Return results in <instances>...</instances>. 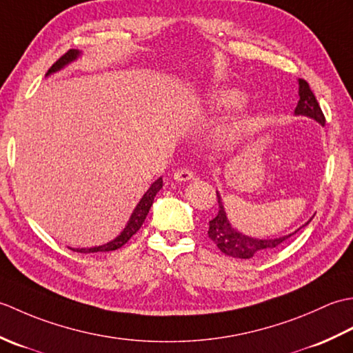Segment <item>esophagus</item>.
<instances>
[{
	"label": "esophagus",
	"instance_id": "esophagus-1",
	"mask_svg": "<svg viewBox=\"0 0 353 353\" xmlns=\"http://www.w3.org/2000/svg\"><path fill=\"white\" fill-rule=\"evenodd\" d=\"M174 179L177 182H186V181H191L194 179V172L188 168H181L174 172Z\"/></svg>",
	"mask_w": 353,
	"mask_h": 353
}]
</instances>
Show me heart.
Segmentation results:
<instances>
[{"mask_svg":"<svg viewBox=\"0 0 353 353\" xmlns=\"http://www.w3.org/2000/svg\"><path fill=\"white\" fill-rule=\"evenodd\" d=\"M243 101H244L243 94L238 91H234V89H224V91H219L212 95L214 108L221 109V110L238 108ZM249 125H250L249 115L234 117L229 123H226L221 127V137L226 139L235 138L239 133L244 132Z\"/></svg>","mask_w":353,"mask_h":353,"instance_id":"b5f03b06","label":"heart"}]
</instances>
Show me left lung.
<instances>
[{"mask_svg": "<svg viewBox=\"0 0 353 353\" xmlns=\"http://www.w3.org/2000/svg\"><path fill=\"white\" fill-rule=\"evenodd\" d=\"M299 97H301V99H299L297 108L294 110L296 115H305V117L314 118L321 125H325L326 119H325L323 112H321L320 104L316 99V95L312 94L308 81H305L303 79L299 80ZM216 199H219V214L215 215V219L209 221L208 235L224 254H229L232 258H239V259L261 256V254L273 252L274 249H277V247H281V244H283L292 235L291 234L288 236H281V238H273V239H256V238H250L247 235L239 234L238 230H235L230 226L226 212H224L221 197L219 192H216Z\"/></svg>", "mask_w": 353, "mask_h": 353, "instance_id": "obj_1", "label": "left lung"}]
</instances>
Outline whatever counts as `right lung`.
<instances>
[{"mask_svg": "<svg viewBox=\"0 0 353 353\" xmlns=\"http://www.w3.org/2000/svg\"><path fill=\"white\" fill-rule=\"evenodd\" d=\"M79 54H80V51H77V50H68V51H66L62 57H59L57 61L51 65V68L48 70L47 76H48V74H51V72H56V71H59L61 68H63L66 63H70V62L74 61V59H77ZM161 188H162V177H159L156 182H153V185L150 186V188L147 190V192L144 194V196H142L138 206L134 208V211H133V214L130 216L129 223H127L125 229L121 232V235H118L114 239V241H110V243L104 244V245H99V247H91V249H71V250L79 252V253H95V252L117 250V249H119V247H123L141 229L142 223H144L145 216H147V214L150 211V208H152V205H153V200L156 197V194L159 192Z\"/></svg>", "mask_w": 353, "mask_h": 353, "instance_id": "obj_1", "label": "right lung"}]
</instances>
